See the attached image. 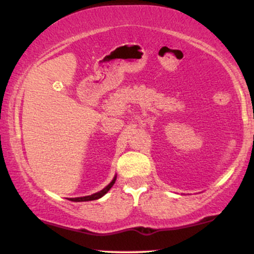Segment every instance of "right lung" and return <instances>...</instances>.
I'll return each instance as SVG.
<instances>
[{
  "instance_id": "right-lung-1",
  "label": "right lung",
  "mask_w": 254,
  "mask_h": 254,
  "mask_svg": "<svg viewBox=\"0 0 254 254\" xmlns=\"http://www.w3.org/2000/svg\"><path fill=\"white\" fill-rule=\"evenodd\" d=\"M115 182H116V177H115V179H113L112 182H111V183L109 184V185L106 186V188L103 189V190H101V191L97 192V193H94V194H90V196H86V197L70 198V200H72V202H88V200H95V199H99V198H101V197H103L104 194L106 193V192L109 191L111 188H112V186H113V184H115Z\"/></svg>"
}]
</instances>
